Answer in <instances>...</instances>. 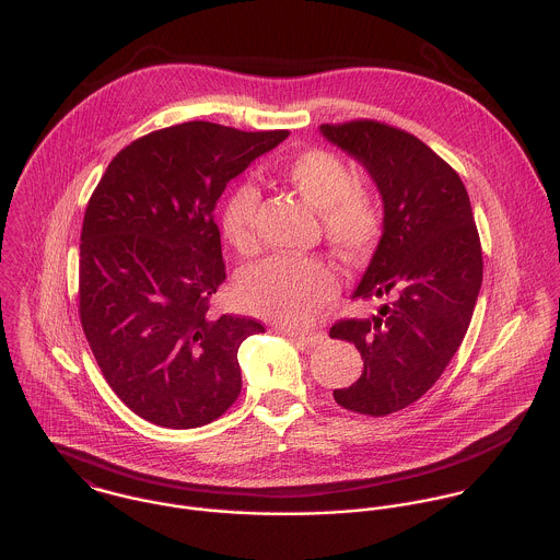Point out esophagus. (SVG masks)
I'll return each instance as SVG.
<instances>
[{
    "mask_svg": "<svg viewBox=\"0 0 560 560\" xmlns=\"http://www.w3.org/2000/svg\"><path fill=\"white\" fill-rule=\"evenodd\" d=\"M284 335L298 339V341H300L302 346H306V348H315V346H319V343L326 339L324 332H295V330H284Z\"/></svg>",
    "mask_w": 560,
    "mask_h": 560,
    "instance_id": "esophagus-1",
    "label": "esophagus"
}]
</instances>
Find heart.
Returning a JSON list of instances; mask_svg holds the SVG:
<instances>
[{"mask_svg":"<svg viewBox=\"0 0 560 560\" xmlns=\"http://www.w3.org/2000/svg\"><path fill=\"white\" fill-rule=\"evenodd\" d=\"M284 176L319 210L326 238L348 256L372 254L384 232V212L372 190L359 187L343 159L328 150H306L284 165ZM260 192L254 183L230 188L219 208L223 238L247 252L254 247V219ZM243 306L265 319L302 324L337 293L335 271L319 258L271 256L249 265L236 284Z\"/></svg>","mask_w":560,"mask_h":560,"instance_id":"1","label":"heart"}]
</instances>
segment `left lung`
I'll list each match as a JSON object with an SVG mask.
<instances>
[{"label":"left lung","instance_id":"left-lung-1","mask_svg":"<svg viewBox=\"0 0 560 560\" xmlns=\"http://www.w3.org/2000/svg\"><path fill=\"white\" fill-rule=\"evenodd\" d=\"M319 132L372 176L384 232L354 300L393 298L370 319H343L365 370L337 388L339 406L384 417L417 401L445 372L469 328L482 284V247L467 188L417 137L361 119Z\"/></svg>","mask_w":560,"mask_h":560}]
</instances>
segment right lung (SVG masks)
I'll return each mask as SVG.
<instances>
[{
  "label": "right lung",
  "instance_id": "add662e5",
  "mask_svg": "<svg viewBox=\"0 0 560 560\" xmlns=\"http://www.w3.org/2000/svg\"><path fill=\"white\" fill-rule=\"evenodd\" d=\"M289 137L208 121L124 148L93 190L80 236V322L117 397L163 428H199L241 393V343L262 324L208 315L225 280L214 206Z\"/></svg>",
  "mask_w": 560,
  "mask_h": 560
}]
</instances>
